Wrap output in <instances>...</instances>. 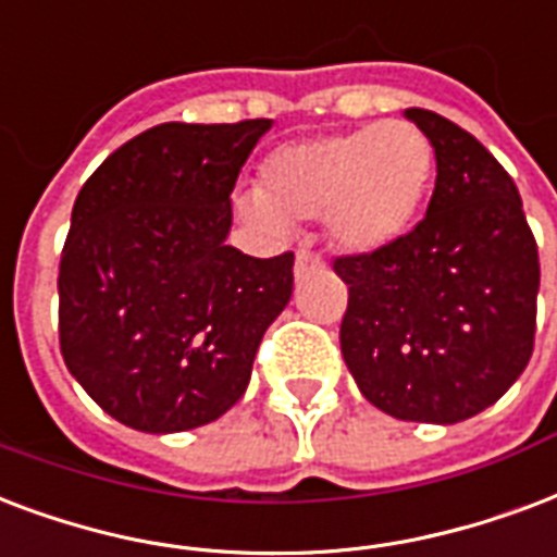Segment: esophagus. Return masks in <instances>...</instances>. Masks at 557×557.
Listing matches in <instances>:
<instances>
[{
	"instance_id": "1",
	"label": "esophagus",
	"mask_w": 557,
	"mask_h": 557,
	"mask_svg": "<svg viewBox=\"0 0 557 557\" xmlns=\"http://www.w3.org/2000/svg\"><path fill=\"white\" fill-rule=\"evenodd\" d=\"M324 269V262L318 260L315 253H309V250H300L295 260V277L297 280H307L309 274H315V271Z\"/></svg>"
}]
</instances>
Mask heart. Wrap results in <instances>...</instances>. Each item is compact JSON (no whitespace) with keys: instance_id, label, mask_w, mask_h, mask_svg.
I'll list each match as a JSON object with an SVG mask.
<instances>
[{"instance_id":"1","label":"heart","mask_w":557,"mask_h":557,"mask_svg":"<svg viewBox=\"0 0 557 557\" xmlns=\"http://www.w3.org/2000/svg\"><path fill=\"white\" fill-rule=\"evenodd\" d=\"M432 177L430 137L406 119H392L274 148L262 163V189L242 193L236 210L269 233L326 219L338 248L376 253L409 236Z\"/></svg>"}]
</instances>
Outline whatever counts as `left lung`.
<instances>
[{"label": "left lung", "mask_w": 557, "mask_h": 557, "mask_svg": "<svg viewBox=\"0 0 557 557\" xmlns=\"http://www.w3.org/2000/svg\"><path fill=\"white\" fill-rule=\"evenodd\" d=\"M406 119L435 148V193L397 245L333 262L350 295L342 356L376 409L447 426L494 406L525 371L541 265L496 157L432 110Z\"/></svg>", "instance_id": "1"}]
</instances>
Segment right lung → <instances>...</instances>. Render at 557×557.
I'll return each mask as SVG.
<instances>
[{"label":"right lung","instance_id":"obj_1","mask_svg":"<svg viewBox=\"0 0 557 557\" xmlns=\"http://www.w3.org/2000/svg\"><path fill=\"white\" fill-rule=\"evenodd\" d=\"M271 119L165 122L81 186L61 257V354L81 388L131 430L184 432L239 400L295 253L227 245L231 193Z\"/></svg>","mask_w":557,"mask_h":557}]
</instances>
